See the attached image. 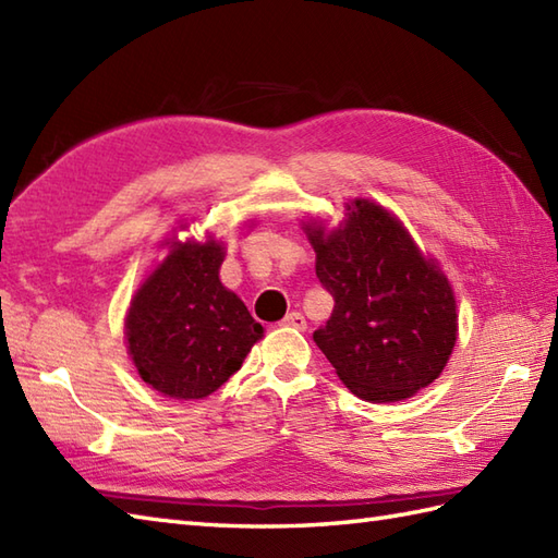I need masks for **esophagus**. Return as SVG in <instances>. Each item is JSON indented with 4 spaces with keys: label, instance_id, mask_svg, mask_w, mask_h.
I'll return each instance as SVG.
<instances>
[{
    "label": "esophagus",
    "instance_id": "esophagus-1",
    "mask_svg": "<svg viewBox=\"0 0 558 558\" xmlns=\"http://www.w3.org/2000/svg\"><path fill=\"white\" fill-rule=\"evenodd\" d=\"M282 326L294 328V330H304L306 328V318L300 312H292L286 318H282Z\"/></svg>",
    "mask_w": 558,
    "mask_h": 558
}]
</instances>
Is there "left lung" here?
Instances as JSON below:
<instances>
[{"label":"left lung","instance_id":"left-lung-1","mask_svg":"<svg viewBox=\"0 0 558 558\" xmlns=\"http://www.w3.org/2000/svg\"><path fill=\"white\" fill-rule=\"evenodd\" d=\"M333 314L314 342L366 402H400L434 384L458 340L456 292L438 258L393 210L350 198L338 225L300 220Z\"/></svg>","mask_w":558,"mask_h":558}]
</instances>
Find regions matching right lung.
Instances as JSON below:
<instances>
[{"label":"right lung","mask_w":558,"mask_h":558,"mask_svg":"<svg viewBox=\"0 0 558 558\" xmlns=\"http://www.w3.org/2000/svg\"><path fill=\"white\" fill-rule=\"evenodd\" d=\"M254 220L242 225L246 232ZM180 220L158 244L156 260L126 306L124 342L138 376L165 398L204 400L240 372L244 357L264 338L246 304L222 286L220 266L228 244L206 232L204 240L180 232Z\"/></svg>","instance_id":"obj_1"}]
</instances>
